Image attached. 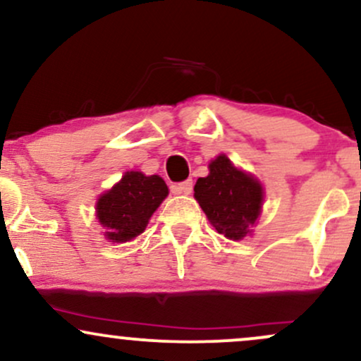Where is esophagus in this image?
I'll return each instance as SVG.
<instances>
[{
	"label": "esophagus",
	"instance_id": "1",
	"mask_svg": "<svg viewBox=\"0 0 361 361\" xmlns=\"http://www.w3.org/2000/svg\"><path fill=\"white\" fill-rule=\"evenodd\" d=\"M193 190V181L192 180H186V181H181V183L178 185H173V192L175 193H185V195H190Z\"/></svg>",
	"mask_w": 361,
	"mask_h": 361
}]
</instances>
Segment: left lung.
I'll use <instances>...</instances> for the list:
<instances>
[{
	"label": "left lung",
	"mask_w": 361,
	"mask_h": 361,
	"mask_svg": "<svg viewBox=\"0 0 361 361\" xmlns=\"http://www.w3.org/2000/svg\"><path fill=\"white\" fill-rule=\"evenodd\" d=\"M209 176L198 178L195 200L219 234L239 241L251 233L261 214L264 192L252 175L238 169L226 154L209 164Z\"/></svg>",
	"instance_id": "left-lung-1"
}]
</instances>
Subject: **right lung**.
Returning a JSON list of instances; mask_svg holds the SVG:
<instances>
[{
	"label": "right lung",
	"mask_w": 361,
	"mask_h": 361,
	"mask_svg": "<svg viewBox=\"0 0 361 361\" xmlns=\"http://www.w3.org/2000/svg\"><path fill=\"white\" fill-rule=\"evenodd\" d=\"M168 197V186L157 175L127 171L97 202V219L111 243H127L144 233L149 219Z\"/></svg>",
	"instance_id": "1"
}]
</instances>
